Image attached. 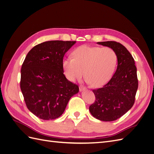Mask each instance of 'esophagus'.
I'll return each mask as SVG.
<instances>
[{
  "label": "esophagus",
  "mask_w": 154,
  "mask_h": 154,
  "mask_svg": "<svg viewBox=\"0 0 154 154\" xmlns=\"http://www.w3.org/2000/svg\"><path fill=\"white\" fill-rule=\"evenodd\" d=\"M79 89H80V91H85L86 89V87H84V86H82V85H80V87H79Z\"/></svg>",
  "instance_id": "esophagus-1"
}]
</instances>
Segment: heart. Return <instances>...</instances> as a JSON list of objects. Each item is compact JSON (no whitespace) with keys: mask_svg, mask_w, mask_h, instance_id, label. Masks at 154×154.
<instances>
[{"mask_svg":"<svg viewBox=\"0 0 154 154\" xmlns=\"http://www.w3.org/2000/svg\"><path fill=\"white\" fill-rule=\"evenodd\" d=\"M72 55L73 58L67 57L63 60L65 76L74 82L81 80L85 74L88 82L94 87H100L108 83L118 63L116 53L109 47L83 45L74 50Z\"/></svg>","mask_w":154,"mask_h":154,"instance_id":"b5f03b06","label":"heart"}]
</instances>
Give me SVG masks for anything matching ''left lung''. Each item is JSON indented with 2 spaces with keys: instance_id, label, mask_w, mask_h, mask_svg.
Here are the masks:
<instances>
[{
  "instance_id": "obj_1",
  "label": "left lung",
  "mask_w": 154,
  "mask_h": 154,
  "mask_svg": "<svg viewBox=\"0 0 154 154\" xmlns=\"http://www.w3.org/2000/svg\"><path fill=\"white\" fill-rule=\"evenodd\" d=\"M113 49L118 57L116 71L103 87L92 90L94 103L89 106L91 114L103 122H112L132 108L138 88L137 68L134 60L124 45L114 41L97 42Z\"/></svg>"
}]
</instances>
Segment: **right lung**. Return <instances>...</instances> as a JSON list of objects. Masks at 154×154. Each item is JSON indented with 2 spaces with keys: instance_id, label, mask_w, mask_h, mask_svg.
Returning a JSON list of instances; mask_svg holds the SVG:
<instances>
[{
  "instance_id": "1",
  "label": "right lung",
  "mask_w": 154,
  "mask_h": 154,
  "mask_svg": "<svg viewBox=\"0 0 154 154\" xmlns=\"http://www.w3.org/2000/svg\"><path fill=\"white\" fill-rule=\"evenodd\" d=\"M76 41L51 40L27 53L21 68L20 88L27 109L44 120L57 119L79 87L69 81L62 67L65 54Z\"/></svg>"
}]
</instances>
